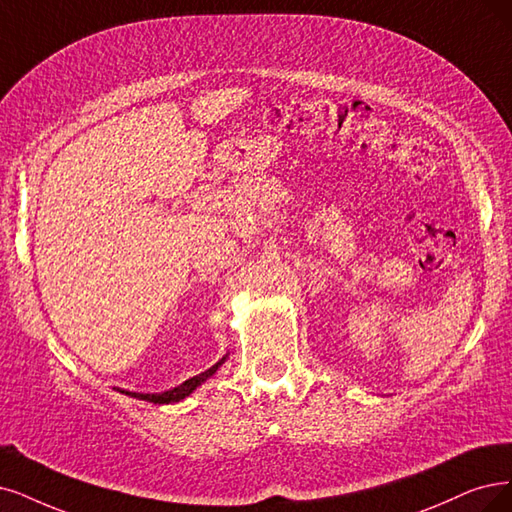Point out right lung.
<instances>
[{
	"mask_svg": "<svg viewBox=\"0 0 512 512\" xmlns=\"http://www.w3.org/2000/svg\"><path fill=\"white\" fill-rule=\"evenodd\" d=\"M223 361H225V358H221V361H219L217 365H213L211 369H206L204 373H200V375H196V377H189V380H185L183 384H179V386L173 388V390L158 392V394H141V392H124V390H120V392H124V394H128V396H135V399H141V401L156 403V405L179 403L181 399H185V396L192 394L204 380H208V377H211V375L217 371V367H219Z\"/></svg>",
	"mask_w": 512,
	"mask_h": 512,
	"instance_id": "add662e5",
	"label": "right lung"
}]
</instances>
